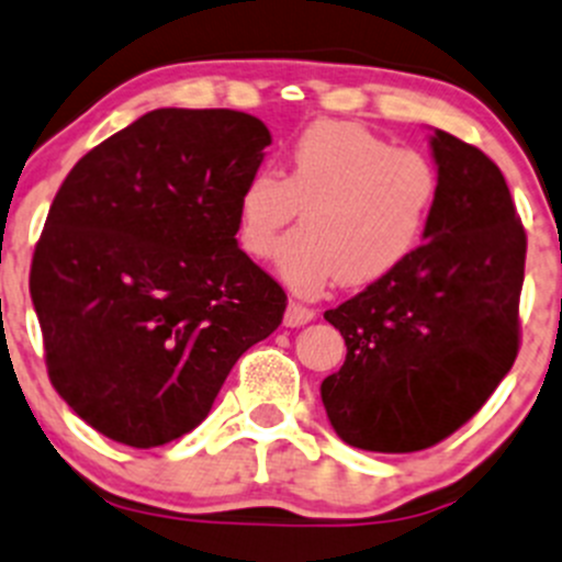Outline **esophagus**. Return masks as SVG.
Returning a JSON list of instances; mask_svg holds the SVG:
<instances>
[{
  "mask_svg": "<svg viewBox=\"0 0 562 562\" xmlns=\"http://www.w3.org/2000/svg\"><path fill=\"white\" fill-rule=\"evenodd\" d=\"M315 318L313 307H304V304L291 302L285 310V326H304Z\"/></svg>",
  "mask_w": 562,
  "mask_h": 562,
  "instance_id": "obj_1",
  "label": "esophagus"
}]
</instances>
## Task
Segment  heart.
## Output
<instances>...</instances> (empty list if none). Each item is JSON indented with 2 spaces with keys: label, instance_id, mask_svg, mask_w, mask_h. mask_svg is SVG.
Masks as SVG:
<instances>
[{
  "label": "heart",
  "instance_id": "obj_1",
  "mask_svg": "<svg viewBox=\"0 0 562 562\" xmlns=\"http://www.w3.org/2000/svg\"><path fill=\"white\" fill-rule=\"evenodd\" d=\"M439 172L428 156L392 148L342 120H318L293 139L282 170L247 178L236 203L238 247L266 260L302 214L280 252V277L315 296L331 280L373 285L412 258L431 225Z\"/></svg>",
  "mask_w": 562,
  "mask_h": 562
}]
</instances>
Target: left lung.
<instances>
[{"label":"left lung","instance_id":"obj_1","mask_svg":"<svg viewBox=\"0 0 562 562\" xmlns=\"http://www.w3.org/2000/svg\"><path fill=\"white\" fill-rule=\"evenodd\" d=\"M439 200L426 244L326 310L346 362L321 384L331 428L373 453H414L459 431L516 362L527 233L499 167L448 131L431 136Z\"/></svg>","mask_w":562,"mask_h":562}]
</instances>
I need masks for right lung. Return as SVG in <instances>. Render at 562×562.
I'll return each instance as SVG.
<instances>
[{"mask_svg":"<svg viewBox=\"0 0 562 562\" xmlns=\"http://www.w3.org/2000/svg\"><path fill=\"white\" fill-rule=\"evenodd\" d=\"M271 134L236 109H154L81 156L37 238L30 293L54 390L103 437L198 428L288 296L236 241Z\"/></svg>","mask_w":562,"mask_h":562,"instance_id":"add662e5","label":"right lung"}]
</instances>
